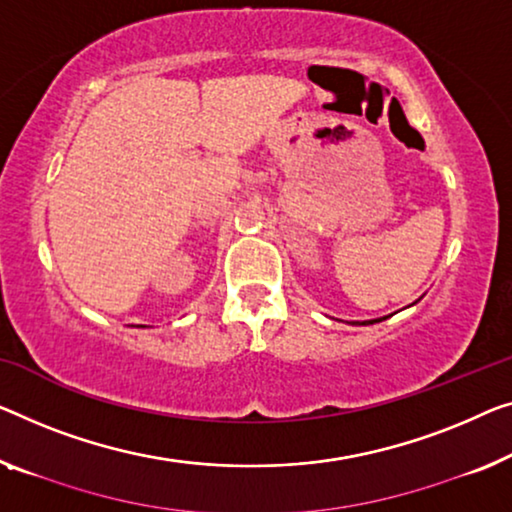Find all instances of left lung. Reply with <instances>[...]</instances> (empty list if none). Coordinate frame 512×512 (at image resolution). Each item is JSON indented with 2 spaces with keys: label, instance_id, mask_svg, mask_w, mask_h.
<instances>
[{
  "label": "left lung",
  "instance_id": "1",
  "mask_svg": "<svg viewBox=\"0 0 512 512\" xmlns=\"http://www.w3.org/2000/svg\"><path fill=\"white\" fill-rule=\"evenodd\" d=\"M375 322H381V319H370V322H361V326H368V324H375ZM352 324H358V322H352Z\"/></svg>",
  "mask_w": 512,
  "mask_h": 512
}]
</instances>
